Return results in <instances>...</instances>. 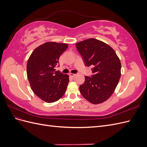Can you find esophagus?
Wrapping results in <instances>:
<instances>
[{"instance_id": "1", "label": "esophagus", "mask_w": 147, "mask_h": 147, "mask_svg": "<svg viewBox=\"0 0 147 147\" xmlns=\"http://www.w3.org/2000/svg\"><path fill=\"white\" fill-rule=\"evenodd\" d=\"M69 75L71 77H75V74H69Z\"/></svg>"}]
</instances>
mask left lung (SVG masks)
<instances>
[{
  "label": "left lung",
  "mask_w": 147,
  "mask_h": 147,
  "mask_svg": "<svg viewBox=\"0 0 147 147\" xmlns=\"http://www.w3.org/2000/svg\"><path fill=\"white\" fill-rule=\"evenodd\" d=\"M84 65L92 66V75L85 76L80 86L84 98L93 104L102 103L115 91L121 77V62L113 49L95 38H89L76 44Z\"/></svg>",
  "instance_id": "1"
}]
</instances>
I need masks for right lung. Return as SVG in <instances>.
Returning <instances> with one entry per match:
<instances>
[{
	"instance_id": "1",
	"label": "right lung",
	"mask_w": 147,
	"mask_h": 147,
	"mask_svg": "<svg viewBox=\"0 0 147 147\" xmlns=\"http://www.w3.org/2000/svg\"><path fill=\"white\" fill-rule=\"evenodd\" d=\"M66 43L47 42L36 48L27 64V75L34 94L51 103L61 98L69 82L67 75L56 71L59 57L67 48Z\"/></svg>"
}]
</instances>
